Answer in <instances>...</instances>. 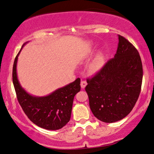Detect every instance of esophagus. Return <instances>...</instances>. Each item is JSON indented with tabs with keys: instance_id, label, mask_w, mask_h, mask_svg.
<instances>
[{
	"instance_id": "1",
	"label": "esophagus",
	"mask_w": 154,
	"mask_h": 154,
	"mask_svg": "<svg viewBox=\"0 0 154 154\" xmlns=\"http://www.w3.org/2000/svg\"><path fill=\"white\" fill-rule=\"evenodd\" d=\"M86 84H87V83H86V81H84V80H82V81H81V84H80V85H81V87L82 88H84L86 87Z\"/></svg>"
}]
</instances>
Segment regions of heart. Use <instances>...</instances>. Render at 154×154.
<instances>
[{"label": "heart", "mask_w": 154, "mask_h": 154, "mask_svg": "<svg viewBox=\"0 0 154 154\" xmlns=\"http://www.w3.org/2000/svg\"><path fill=\"white\" fill-rule=\"evenodd\" d=\"M103 66V58L101 54H98L94 58L91 64L90 68L93 72H98Z\"/></svg>", "instance_id": "obj_1"}]
</instances>
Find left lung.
Instances as JSON below:
<instances>
[{
  "label": "left lung",
  "instance_id": "obj_1",
  "mask_svg": "<svg viewBox=\"0 0 154 154\" xmlns=\"http://www.w3.org/2000/svg\"><path fill=\"white\" fill-rule=\"evenodd\" d=\"M114 58L106 63L85 90L94 115L100 121L114 123L132 111L141 91L143 70L139 52L124 37L119 35Z\"/></svg>",
  "mask_w": 154,
  "mask_h": 154
}]
</instances>
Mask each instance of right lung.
Here are the masks:
<instances>
[{"mask_svg":"<svg viewBox=\"0 0 154 154\" xmlns=\"http://www.w3.org/2000/svg\"><path fill=\"white\" fill-rule=\"evenodd\" d=\"M21 50L15 58L12 70L13 84L19 105L28 118L38 126L51 131L62 128L70 119L74 97L81 89L80 79L48 96H32L21 87L17 78V63Z\"/></svg>","mask_w":154,"mask_h":154,"instance_id":"right-lung-1","label":"right lung"}]
</instances>
